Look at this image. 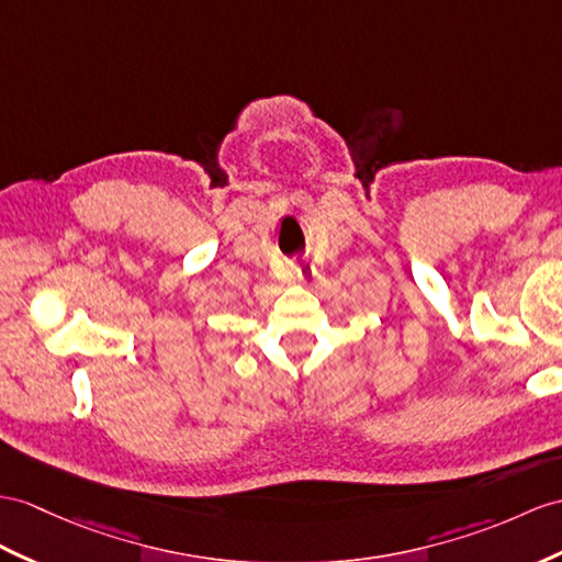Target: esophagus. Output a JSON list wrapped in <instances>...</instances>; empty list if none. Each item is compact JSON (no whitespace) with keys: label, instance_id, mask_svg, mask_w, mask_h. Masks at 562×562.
Masks as SVG:
<instances>
[{"label":"esophagus","instance_id":"1","mask_svg":"<svg viewBox=\"0 0 562 562\" xmlns=\"http://www.w3.org/2000/svg\"><path fill=\"white\" fill-rule=\"evenodd\" d=\"M312 277H314V267L305 265L303 269H297V281H300V283H303V285H307V283L312 281Z\"/></svg>","mask_w":562,"mask_h":562}]
</instances>
